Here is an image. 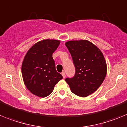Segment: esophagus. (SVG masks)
<instances>
[{
    "mask_svg": "<svg viewBox=\"0 0 127 127\" xmlns=\"http://www.w3.org/2000/svg\"><path fill=\"white\" fill-rule=\"evenodd\" d=\"M61 75H63V78H65V77H66V73H65L64 71H63V72L61 73Z\"/></svg>",
    "mask_w": 127,
    "mask_h": 127,
    "instance_id": "1",
    "label": "esophagus"
}]
</instances>
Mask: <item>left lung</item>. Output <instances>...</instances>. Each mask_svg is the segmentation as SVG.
Masks as SVG:
<instances>
[{
  "mask_svg": "<svg viewBox=\"0 0 127 127\" xmlns=\"http://www.w3.org/2000/svg\"><path fill=\"white\" fill-rule=\"evenodd\" d=\"M70 52L75 68L71 78L67 77L71 92L86 97L96 91L107 73V65L102 52L87 40L70 41L65 43Z\"/></svg>",
  "mask_w": 127,
  "mask_h": 127,
  "instance_id": "8db88e82",
  "label": "left lung"
}]
</instances>
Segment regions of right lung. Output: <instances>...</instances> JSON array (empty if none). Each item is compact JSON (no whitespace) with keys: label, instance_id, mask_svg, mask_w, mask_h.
<instances>
[{"label":"right lung","instance_id":"1","mask_svg":"<svg viewBox=\"0 0 127 127\" xmlns=\"http://www.w3.org/2000/svg\"><path fill=\"white\" fill-rule=\"evenodd\" d=\"M60 41L45 39L36 43L27 52L22 66L25 86L32 94L44 98L51 93L55 85L63 79L56 71L52 54Z\"/></svg>","mask_w":127,"mask_h":127}]
</instances>
